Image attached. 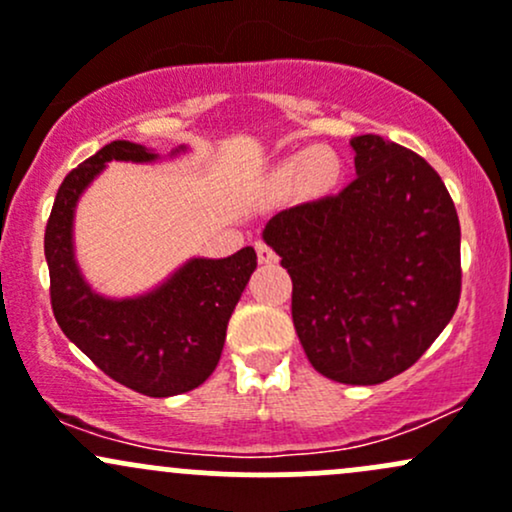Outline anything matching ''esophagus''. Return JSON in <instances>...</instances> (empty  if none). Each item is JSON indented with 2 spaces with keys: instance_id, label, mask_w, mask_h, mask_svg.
Returning a JSON list of instances; mask_svg holds the SVG:
<instances>
[{
  "instance_id": "obj_1",
  "label": "esophagus",
  "mask_w": 512,
  "mask_h": 512,
  "mask_svg": "<svg viewBox=\"0 0 512 512\" xmlns=\"http://www.w3.org/2000/svg\"><path fill=\"white\" fill-rule=\"evenodd\" d=\"M256 256H258V263H273L276 261V251H273V246H268L266 241H256Z\"/></svg>"
}]
</instances>
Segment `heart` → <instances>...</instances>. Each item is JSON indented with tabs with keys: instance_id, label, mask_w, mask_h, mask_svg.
Segmentation results:
<instances>
[{
	"instance_id": "1",
	"label": "heart",
	"mask_w": 512,
	"mask_h": 512,
	"mask_svg": "<svg viewBox=\"0 0 512 512\" xmlns=\"http://www.w3.org/2000/svg\"><path fill=\"white\" fill-rule=\"evenodd\" d=\"M285 180H300L305 178V185L310 190H324L334 183L337 166L327 153L320 151H305L295 156L288 166L283 168Z\"/></svg>"
}]
</instances>
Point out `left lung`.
Returning <instances> with one entry per match:
<instances>
[{
	"mask_svg": "<svg viewBox=\"0 0 512 512\" xmlns=\"http://www.w3.org/2000/svg\"><path fill=\"white\" fill-rule=\"evenodd\" d=\"M356 178L278 212L263 239L293 278V324L322 376L376 386L410 368L456 312L461 232L430 163L354 136Z\"/></svg>",
	"mask_w": 512,
	"mask_h": 512,
	"instance_id": "8db88e82",
	"label": "left lung"
}]
</instances>
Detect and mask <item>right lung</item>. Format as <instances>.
<instances>
[{"instance_id": "right-lung-1", "label": "right lung", "mask_w": 512, "mask_h": 512, "mask_svg": "<svg viewBox=\"0 0 512 512\" xmlns=\"http://www.w3.org/2000/svg\"><path fill=\"white\" fill-rule=\"evenodd\" d=\"M156 153L112 141L60 183L43 236L58 327L109 378L151 398L188 393L212 376L227 324L256 268L251 246L229 258H192L153 293L107 300L92 293L73 258L80 192L109 161H153Z\"/></svg>"}]
</instances>
